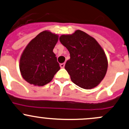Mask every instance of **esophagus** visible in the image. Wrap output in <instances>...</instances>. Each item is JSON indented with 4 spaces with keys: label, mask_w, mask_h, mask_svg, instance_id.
Returning <instances> with one entry per match:
<instances>
[{
    "label": "esophagus",
    "mask_w": 129,
    "mask_h": 129,
    "mask_svg": "<svg viewBox=\"0 0 129 129\" xmlns=\"http://www.w3.org/2000/svg\"><path fill=\"white\" fill-rule=\"evenodd\" d=\"M60 67L61 68H64V67H65V63H60Z\"/></svg>",
    "instance_id": "obj_1"
}]
</instances>
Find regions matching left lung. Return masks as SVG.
<instances>
[{
    "instance_id": "1",
    "label": "left lung",
    "mask_w": 129,
    "mask_h": 129,
    "mask_svg": "<svg viewBox=\"0 0 129 129\" xmlns=\"http://www.w3.org/2000/svg\"><path fill=\"white\" fill-rule=\"evenodd\" d=\"M61 44L70 53L65 69L71 80L80 87H95L104 78L108 61L104 50L93 37L77 30L72 34L62 35Z\"/></svg>"
}]
</instances>
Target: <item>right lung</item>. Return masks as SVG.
<instances>
[{"label":"right lung","mask_w":129,"mask_h":129,"mask_svg":"<svg viewBox=\"0 0 129 129\" xmlns=\"http://www.w3.org/2000/svg\"><path fill=\"white\" fill-rule=\"evenodd\" d=\"M58 39V35L45 30L28 43L19 62L20 73L25 81L43 86L52 80L60 68L53 52Z\"/></svg>","instance_id":"obj_1"}]
</instances>
